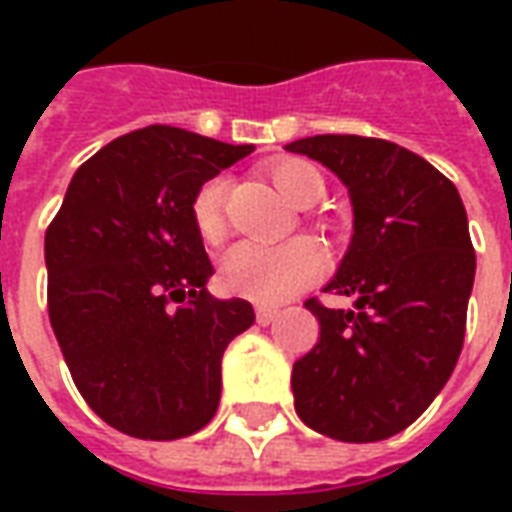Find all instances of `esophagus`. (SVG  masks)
I'll use <instances>...</instances> for the list:
<instances>
[{
    "instance_id": "esophagus-1",
    "label": "esophagus",
    "mask_w": 512,
    "mask_h": 512,
    "mask_svg": "<svg viewBox=\"0 0 512 512\" xmlns=\"http://www.w3.org/2000/svg\"><path fill=\"white\" fill-rule=\"evenodd\" d=\"M255 315H257V323H260V326H268V323H271V321H274V318H277L279 312H277V310H271V307H257Z\"/></svg>"
}]
</instances>
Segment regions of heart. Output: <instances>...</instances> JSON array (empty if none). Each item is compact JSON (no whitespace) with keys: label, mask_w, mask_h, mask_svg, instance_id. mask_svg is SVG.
Segmentation results:
<instances>
[{"label":"heart","mask_w":512,"mask_h":512,"mask_svg":"<svg viewBox=\"0 0 512 512\" xmlns=\"http://www.w3.org/2000/svg\"><path fill=\"white\" fill-rule=\"evenodd\" d=\"M268 178L279 194L296 205L310 208L323 197V175L304 158H282L268 167ZM191 222L205 244H216L227 233V178L213 175L191 197ZM323 257L318 246L304 238H290L282 244L241 241L230 246L219 260V285L233 296L279 304L310 288L321 277Z\"/></svg>","instance_id":"heart-1"}]
</instances>
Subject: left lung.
Segmentation results:
<instances>
[{"mask_svg":"<svg viewBox=\"0 0 512 512\" xmlns=\"http://www.w3.org/2000/svg\"><path fill=\"white\" fill-rule=\"evenodd\" d=\"M288 150L332 169L354 202V238L326 293L356 307L304 301L321 337L293 365L296 414L329 439H389L433 403L461 356L477 268L461 194L386 139L321 134Z\"/></svg>","mask_w":512,"mask_h":512,"instance_id":"8db88e82","label":"left lung"}]
</instances>
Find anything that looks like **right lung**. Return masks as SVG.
Listing matches in <instances>:
<instances>
[{
	"label": "right lung",
	"instance_id": "1",
	"mask_svg": "<svg viewBox=\"0 0 512 512\" xmlns=\"http://www.w3.org/2000/svg\"><path fill=\"white\" fill-rule=\"evenodd\" d=\"M252 150L183 128H139L76 169L51 219V329L87 406L120 433L183 439L219 408L224 348L255 310L205 288L213 266L191 197Z\"/></svg>",
	"mask_w": 512,
	"mask_h": 512
}]
</instances>
